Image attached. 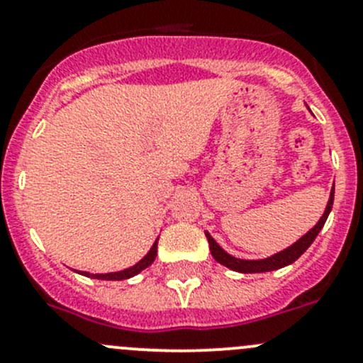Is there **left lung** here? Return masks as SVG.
Segmentation results:
<instances>
[{"label": "left lung", "instance_id": "8db88e82", "mask_svg": "<svg viewBox=\"0 0 363 363\" xmlns=\"http://www.w3.org/2000/svg\"><path fill=\"white\" fill-rule=\"evenodd\" d=\"M332 205H334V186L330 189V199H328L327 207H325L323 216L320 218V221L306 233V235L300 237L296 242L288 246L286 250L276 252V255L269 256V258H263V259H240L235 258V256L228 255L214 239L208 232H205V237L208 240V247H211V255L212 258L216 259L218 263L221 265L228 267L230 270H235V272H242V274H256V272H270V270H277V269H283V267L291 265L295 259H298L303 252L307 251V247L314 242V239L318 237L320 230L323 228L325 221H327L328 214L332 211Z\"/></svg>", "mask_w": 363, "mask_h": 363}]
</instances>
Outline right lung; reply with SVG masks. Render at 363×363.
<instances>
[{
  "mask_svg": "<svg viewBox=\"0 0 363 363\" xmlns=\"http://www.w3.org/2000/svg\"><path fill=\"white\" fill-rule=\"evenodd\" d=\"M160 239V237H158ZM158 239L155 240V244H152V247L149 250L147 255L144 256V258L140 259V262L135 263L133 267H128V269L124 270H119V272H108V274H91V272H82V270H79L77 274H80V276H86V277H94V279H104V281H123V279H130V277L137 276V274H140L142 270L147 269L149 265H151L152 262L156 259V255H158Z\"/></svg>",
  "mask_w": 363,
  "mask_h": 363,
  "instance_id": "obj_1",
  "label": "right lung"
}]
</instances>
